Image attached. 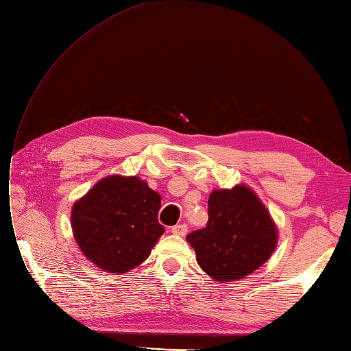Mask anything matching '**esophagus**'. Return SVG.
Returning a JSON list of instances; mask_svg holds the SVG:
<instances>
[{
    "label": "esophagus",
    "mask_w": 351,
    "mask_h": 351,
    "mask_svg": "<svg viewBox=\"0 0 351 351\" xmlns=\"http://www.w3.org/2000/svg\"><path fill=\"white\" fill-rule=\"evenodd\" d=\"M188 230V226L186 224H176L172 228V233L176 236H185Z\"/></svg>",
    "instance_id": "obj_1"
}]
</instances>
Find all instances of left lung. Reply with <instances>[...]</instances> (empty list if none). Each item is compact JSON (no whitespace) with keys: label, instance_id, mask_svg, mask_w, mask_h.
I'll use <instances>...</instances> for the list:
<instances>
[{"label":"left lung","instance_id":"obj_1","mask_svg":"<svg viewBox=\"0 0 351 351\" xmlns=\"http://www.w3.org/2000/svg\"><path fill=\"white\" fill-rule=\"evenodd\" d=\"M277 228L267 207L245 185L214 189L204 229L186 236L202 271L219 282L254 273L273 255Z\"/></svg>","mask_w":351,"mask_h":351}]
</instances>
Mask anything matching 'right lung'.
Segmentation results:
<instances>
[{"mask_svg": "<svg viewBox=\"0 0 351 351\" xmlns=\"http://www.w3.org/2000/svg\"><path fill=\"white\" fill-rule=\"evenodd\" d=\"M160 207L162 197L140 178L106 176L73 206L75 242L99 268L127 273L149 258L165 233Z\"/></svg>", "mask_w": 351, "mask_h": 351, "instance_id": "right-lung-1", "label": "right lung"}]
</instances>
